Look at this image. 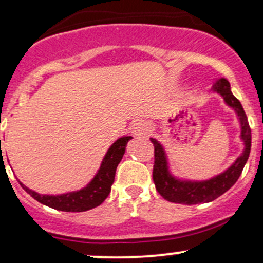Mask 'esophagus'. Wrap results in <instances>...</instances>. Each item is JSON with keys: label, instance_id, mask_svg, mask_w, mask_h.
<instances>
[{"label": "esophagus", "instance_id": "34e87169", "mask_svg": "<svg viewBox=\"0 0 263 263\" xmlns=\"http://www.w3.org/2000/svg\"><path fill=\"white\" fill-rule=\"evenodd\" d=\"M148 131H149L148 123L146 121H142V120L136 121L134 125H132V128H131V134L132 136H135V137H143V136L148 134Z\"/></svg>", "mask_w": 263, "mask_h": 263}]
</instances>
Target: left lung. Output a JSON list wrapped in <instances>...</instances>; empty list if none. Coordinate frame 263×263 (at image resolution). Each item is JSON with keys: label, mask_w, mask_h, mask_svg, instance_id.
Wrapping results in <instances>:
<instances>
[{"label": "left lung", "mask_w": 263, "mask_h": 263, "mask_svg": "<svg viewBox=\"0 0 263 263\" xmlns=\"http://www.w3.org/2000/svg\"><path fill=\"white\" fill-rule=\"evenodd\" d=\"M213 91L219 93L224 99L225 104L236 112L241 126L240 137L245 144V148L242 151V155L237 157L236 161L232 163L228 170L218 176L208 180H183L178 179L171 173L164 148L156 138H151V142L155 146L153 182H155L157 192L165 200L172 201V203L193 205L210 203L215 200L237 182L249 159L250 151H251V128H250L242 105L232 95L230 83L224 78L214 81Z\"/></svg>", "instance_id": "1"}]
</instances>
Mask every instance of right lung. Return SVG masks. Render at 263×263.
<instances>
[{
    "instance_id": "right-lung-1",
    "label": "right lung",
    "mask_w": 263,
    "mask_h": 263,
    "mask_svg": "<svg viewBox=\"0 0 263 263\" xmlns=\"http://www.w3.org/2000/svg\"><path fill=\"white\" fill-rule=\"evenodd\" d=\"M131 138V136H123L116 142H114L112 146L108 148L102 159L100 170L98 171L96 176L92 178L91 182L87 184L85 188L60 195H44L38 194L37 192L27 188L25 184L20 182L21 186L39 203L60 211L80 213V211H86L99 206L110 194L116 168L121 162L127 142Z\"/></svg>"
}]
</instances>
